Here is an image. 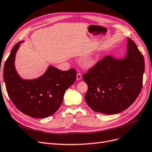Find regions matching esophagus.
<instances>
[{"instance_id": "34e87169", "label": "esophagus", "mask_w": 152, "mask_h": 152, "mask_svg": "<svg viewBox=\"0 0 152 152\" xmlns=\"http://www.w3.org/2000/svg\"><path fill=\"white\" fill-rule=\"evenodd\" d=\"M81 79V75L80 74V73H77V75H76V80L77 81H79Z\"/></svg>"}]
</instances>
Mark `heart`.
Listing matches in <instances>:
<instances>
[{
	"mask_svg": "<svg viewBox=\"0 0 152 152\" xmlns=\"http://www.w3.org/2000/svg\"><path fill=\"white\" fill-rule=\"evenodd\" d=\"M98 61L97 57H91L84 62V66L88 68L93 67L96 65Z\"/></svg>",
	"mask_w": 152,
	"mask_h": 152,
	"instance_id": "1",
	"label": "heart"
}]
</instances>
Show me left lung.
<instances>
[{
  "label": "left lung",
  "instance_id": "1",
  "mask_svg": "<svg viewBox=\"0 0 152 152\" xmlns=\"http://www.w3.org/2000/svg\"><path fill=\"white\" fill-rule=\"evenodd\" d=\"M144 71L143 56L128 38L123 57L107 56L83 75L88 85L86 104L94 111L105 114L126 110L140 94Z\"/></svg>",
  "mask_w": 152,
  "mask_h": 152
}]
</instances>
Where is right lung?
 I'll return each mask as SVG.
<instances>
[{
    "instance_id": "obj_1",
    "label": "right lung",
    "mask_w": 152,
    "mask_h": 152,
    "mask_svg": "<svg viewBox=\"0 0 152 152\" xmlns=\"http://www.w3.org/2000/svg\"><path fill=\"white\" fill-rule=\"evenodd\" d=\"M21 43H17L5 62L4 80L8 95L17 109L33 118H45L59 109L65 91L76 81V71H66L49 66L41 76L24 80L15 67L16 53Z\"/></svg>"
}]
</instances>
